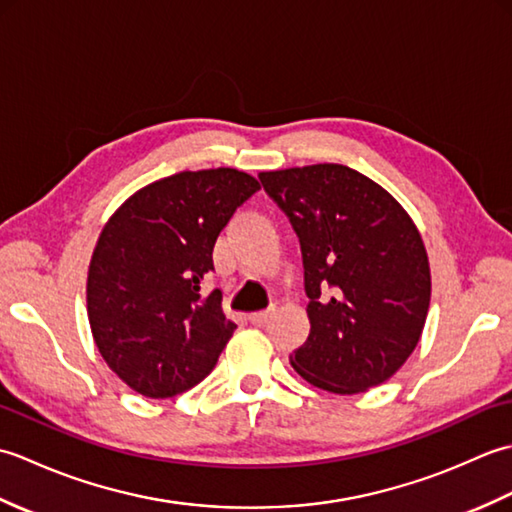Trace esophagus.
<instances>
[{
    "label": "esophagus",
    "instance_id": "esophagus-1",
    "mask_svg": "<svg viewBox=\"0 0 512 512\" xmlns=\"http://www.w3.org/2000/svg\"><path fill=\"white\" fill-rule=\"evenodd\" d=\"M270 317H273V310H266V312H253L248 317V321L253 325H264L270 321Z\"/></svg>",
    "mask_w": 512,
    "mask_h": 512
}]
</instances>
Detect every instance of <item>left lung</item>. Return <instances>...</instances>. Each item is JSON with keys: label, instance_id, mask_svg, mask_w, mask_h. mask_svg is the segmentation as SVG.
Instances as JSON below:
<instances>
[{"label": "left lung", "instance_id": "obj_1", "mask_svg": "<svg viewBox=\"0 0 512 512\" xmlns=\"http://www.w3.org/2000/svg\"><path fill=\"white\" fill-rule=\"evenodd\" d=\"M301 244L308 341L292 367L334 394L385 383L416 350L431 299L416 224L391 195L345 165L259 173Z\"/></svg>", "mask_w": 512, "mask_h": 512}]
</instances>
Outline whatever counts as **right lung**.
I'll return each instance as SVG.
<instances>
[{
	"label": "right lung",
	"mask_w": 512,
	"mask_h": 512,
	"mask_svg": "<svg viewBox=\"0 0 512 512\" xmlns=\"http://www.w3.org/2000/svg\"><path fill=\"white\" fill-rule=\"evenodd\" d=\"M259 182L237 169L180 171L136 191L96 242L88 317L105 363L147 398L211 374L237 325L222 292L202 297L217 235Z\"/></svg>",
	"instance_id": "obj_1"
}]
</instances>
